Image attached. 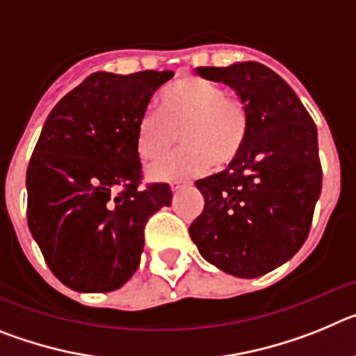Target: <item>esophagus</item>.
Returning a JSON list of instances; mask_svg holds the SVG:
<instances>
[{
	"instance_id": "1",
	"label": "esophagus",
	"mask_w": 356,
	"mask_h": 356,
	"mask_svg": "<svg viewBox=\"0 0 356 356\" xmlns=\"http://www.w3.org/2000/svg\"><path fill=\"white\" fill-rule=\"evenodd\" d=\"M187 185V181H172L171 184V191L172 193H178L180 188H184Z\"/></svg>"
}]
</instances>
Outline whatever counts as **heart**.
<instances>
[{"label":"heart","instance_id":"heart-1","mask_svg":"<svg viewBox=\"0 0 356 356\" xmlns=\"http://www.w3.org/2000/svg\"><path fill=\"white\" fill-rule=\"evenodd\" d=\"M181 147L149 169L151 178L178 181L222 169L241 155L250 134V110L221 85L200 76L175 81L159 96V114L147 112L137 127V153L146 162L162 159L176 143Z\"/></svg>","mask_w":356,"mask_h":356}]
</instances>
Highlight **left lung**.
<instances>
[{"instance_id": "left-lung-1", "label": "left lung", "mask_w": 356, "mask_h": 356, "mask_svg": "<svg viewBox=\"0 0 356 356\" xmlns=\"http://www.w3.org/2000/svg\"><path fill=\"white\" fill-rule=\"evenodd\" d=\"M250 110V134L225 171L196 181L203 212L188 228L201 257L237 278L291 260L310 232L323 171L317 128L287 81L259 62L197 67Z\"/></svg>"}]
</instances>
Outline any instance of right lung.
<instances>
[{
	"label": "right lung",
	"instance_id": "obj_1",
	"mask_svg": "<svg viewBox=\"0 0 356 356\" xmlns=\"http://www.w3.org/2000/svg\"><path fill=\"white\" fill-rule=\"evenodd\" d=\"M172 74L94 72L44 122L26 171L28 228L72 291L127 284L140 264L147 219L171 205L168 184L140 187L135 139L151 96Z\"/></svg>",
	"mask_w": 356,
	"mask_h": 356
}]
</instances>
